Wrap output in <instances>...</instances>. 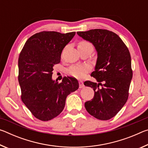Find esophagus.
<instances>
[{
  "instance_id": "obj_1",
  "label": "esophagus",
  "mask_w": 148,
  "mask_h": 148,
  "mask_svg": "<svg viewBox=\"0 0 148 148\" xmlns=\"http://www.w3.org/2000/svg\"><path fill=\"white\" fill-rule=\"evenodd\" d=\"M79 88H83V87H84V82L82 81H79Z\"/></svg>"
}]
</instances>
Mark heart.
Instances as JSON below:
<instances>
[{"label":"heart","mask_w":148,"mask_h":148,"mask_svg":"<svg viewBox=\"0 0 148 148\" xmlns=\"http://www.w3.org/2000/svg\"><path fill=\"white\" fill-rule=\"evenodd\" d=\"M77 48L78 49L86 48L92 49V46L90 42L86 40H82L77 44ZM89 70V67L86 66V65H74L68 70V74L71 76L80 78V77H83L85 74L88 72Z\"/></svg>","instance_id":"1"}]
</instances>
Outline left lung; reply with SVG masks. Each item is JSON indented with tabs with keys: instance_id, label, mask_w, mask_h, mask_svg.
I'll use <instances>...</instances> for the list:
<instances>
[{
	"instance_id": "8db88e82",
	"label": "left lung",
	"mask_w": 148,
	"mask_h": 148,
	"mask_svg": "<svg viewBox=\"0 0 148 148\" xmlns=\"http://www.w3.org/2000/svg\"><path fill=\"white\" fill-rule=\"evenodd\" d=\"M77 33L91 42L98 53L95 71L91 74L98 84L89 80L84 82L95 92L93 98L86 102L85 107L95 118L108 120L118 113L128 99L132 77L131 54L120 37L112 31L96 29Z\"/></svg>"
}]
</instances>
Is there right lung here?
<instances>
[{
  "instance_id": "right-lung-1",
  "label": "right lung",
  "mask_w": 148,
  "mask_h": 148,
  "mask_svg": "<svg viewBox=\"0 0 148 148\" xmlns=\"http://www.w3.org/2000/svg\"><path fill=\"white\" fill-rule=\"evenodd\" d=\"M76 32L65 34L42 31L27 40L18 59L21 99L32 114L41 121L55 118L63 110L67 96L78 89L77 80L64 77L52 79L53 67L61 61V52Z\"/></svg>"
}]
</instances>
